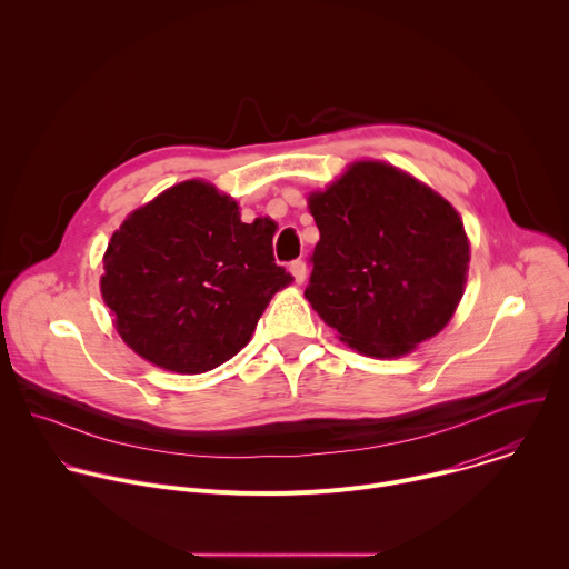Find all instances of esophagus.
Here are the masks:
<instances>
[{
    "label": "esophagus",
    "mask_w": 569,
    "mask_h": 569,
    "mask_svg": "<svg viewBox=\"0 0 569 569\" xmlns=\"http://www.w3.org/2000/svg\"><path fill=\"white\" fill-rule=\"evenodd\" d=\"M290 272H292V277H295L297 283H303L306 277H308V266H306V261H301V259L292 261V263H290Z\"/></svg>",
    "instance_id": "esophagus-1"
}]
</instances>
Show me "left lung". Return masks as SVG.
<instances>
[{
	"mask_svg": "<svg viewBox=\"0 0 569 569\" xmlns=\"http://www.w3.org/2000/svg\"><path fill=\"white\" fill-rule=\"evenodd\" d=\"M308 202L319 242L303 295L342 342L396 358L446 327L470 261L450 202L380 161H358Z\"/></svg>",
	"mask_w": 569,
	"mask_h": 569,
	"instance_id": "1",
	"label": "left lung"
}]
</instances>
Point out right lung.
Instances as JSON below:
<instances>
[{
	"label": "right lung",
	"mask_w": 569,
	"mask_h": 569,
	"mask_svg": "<svg viewBox=\"0 0 569 569\" xmlns=\"http://www.w3.org/2000/svg\"><path fill=\"white\" fill-rule=\"evenodd\" d=\"M272 229L200 180L123 220L103 257L101 292L123 342L178 373L209 371L246 347L292 277L274 263Z\"/></svg>",
	"instance_id": "1"
}]
</instances>
